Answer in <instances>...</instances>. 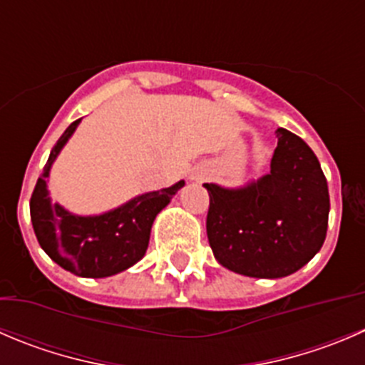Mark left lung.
Masks as SVG:
<instances>
[{
    "instance_id": "1",
    "label": "left lung",
    "mask_w": 365,
    "mask_h": 365,
    "mask_svg": "<svg viewBox=\"0 0 365 365\" xmlns=\"http://www.w3.org/2000/svg\"><path fill=\"white\" fill-rule=\"evenodd\" d=\"M271 173L239 189L205 183L207 235L222 267L251 278L289 277L327 239L330 196L319 160L303 139L277 130Z\"/></svg>"
}]
</instances>
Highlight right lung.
Segmentation results:
<instances>
[{"mask_svg":"<svg viewBox=\"0 0 365 365\" xmlns=\"http://www.w3.org/2000/svg\"><path fill=\"white\" fill-rule=\"evenodd\" d=\"M80 121L76 119L67 126L49 153L31 194V225L41 247L60 267L76 277L105 278L132 267L144 257L155 217L185 182L140 194L101 215H74L58 203H51L46 178Z\"/></svg>","mask_w":365,"mask_h":365,"instance_id":"add662e5","label":"right lung"}]
</instances>
